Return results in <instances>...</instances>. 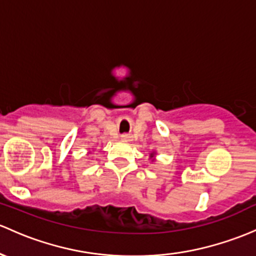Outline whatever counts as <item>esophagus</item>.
<instances>
[{
	"mask_svg": "<svg viewBox=\"0 0 256 256\" xmlns=\"http://www.w3.org/2000/svg\"><path fill=\"white\" fill-rule=\"evenodd\" d=\"M122 140H126V141H128V140H130V136H128V135H124L122 136Z\"/></svg>",
	"mask_w": 256,
	"mask_h": 256,
	"instance_id": "esophagus-1",
	"label": "esophagus"
}]
</instances>
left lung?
<instances>
[{"mask_svg":"<svg viewBox=\"0 0 256 256\" xmlns=\"http://www.w3.org/2000/svg\"><path fill=\"white\" fill-rule=\"evenodd\" d=\"M156 154H157V152H156V150H153V152L150 153V160H152V162H154L156 160Z\"/></svg>","mask_w":256,"mask_h":256,"instance_id":"obj_1","label":"left lung"}]
</instances>
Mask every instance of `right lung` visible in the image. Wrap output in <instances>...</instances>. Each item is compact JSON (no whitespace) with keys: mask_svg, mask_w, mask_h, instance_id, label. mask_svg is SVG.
Returning <instances> with one entry per match:
<instances>
[{"mask_svg":"<svg viewBox=\"0 0 256 256\" xmlns=\"http://www.w3.org/2000/svg\"><path fill=\"white\" fill-rule=\"evenodd\" d=\"M88 153H90V152H88Z\"/></svg>","mask_w":256,"mask_h":256,"instance_id":"right-lung-1","label":"right lung"}]
</instances>
